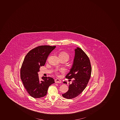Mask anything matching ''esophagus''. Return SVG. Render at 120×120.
Here are the masks:
<instances>
[{
    "mask_svg": "<svg viewBox=\"0 0 120 120\" xmlns=\"http://www.w3.org/2000/svg\"><path fill=\"white\" fill-rule=\"evenodd\" d=\"M55 83H62L61 80L59 79H58V78L55 79Z\"/></svg>",
    "mask_w": 120,
    "mask_h": 120,
    "instance_id": "esophagus-1",
    "label": "esophagus"
}]
</instances>
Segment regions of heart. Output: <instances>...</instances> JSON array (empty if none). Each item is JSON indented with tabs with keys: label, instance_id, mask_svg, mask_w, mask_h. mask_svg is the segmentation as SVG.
I'll use <instances>...</instances> for the list:
<instances>
[{
	"label": "heart",
	"instance_id": "heart-1",
	"mask_svg": "<svg viewBox=\"0 0 120 120\" xmlns=\"http://www.w3.org/2000/svg\"><path fill=\"white\" fill-rule=\"evenodd\" d=\"M59 56L61 58H65L68 60L69 58V54L64 51H62L61 52H60L59 54Z\"/></svg>",
	"mask_w": 120,
	"mask_h": 120
}]
</instances>
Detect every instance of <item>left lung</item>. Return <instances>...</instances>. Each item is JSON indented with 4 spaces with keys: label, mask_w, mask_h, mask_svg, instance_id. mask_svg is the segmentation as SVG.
<instances>
[{
    "label": "left lung",
    "mask_w": 120,
    "mask_h": 120,
    "mask_svg": "<svg viewBox=\"0 0 120 120\" xmlns=\"http://www.w3.org/2000/svg\"><path fill=\"white\" fill-rule=\"evenodd\" d=\"M73 62L70 71L65 78H73L72 83H69V90L62 95L64 98L71 99L76 98L82 92L86 87L90 78L92 69L89 57L79 48L75 49ZM64 83L67 84L66 82Z\"/></svg>",
    "instance_id": "obj_1"
}]
</instances>
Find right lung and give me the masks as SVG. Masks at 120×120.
Instances as JSON below:
<instances>
[{"mask_svg": "<svg viewBox=\"0 0 120 120\" xmlns=\"http://www.w3.org/2000/svg\"><path fill=\"white\" fill-rule=\"evenodd\" d=\"M56 46L41 45L31 51L25 56L21 66L20 76L25 88L30 96L35 98L45 96L49 86L55 83L51 77H42L40 80L38 72L44 66L48 56Z\"/></svg>", "mask_w": 120, "mask_h": 120, "instance_id": "1", "label": "right lung"}]
</instances>
